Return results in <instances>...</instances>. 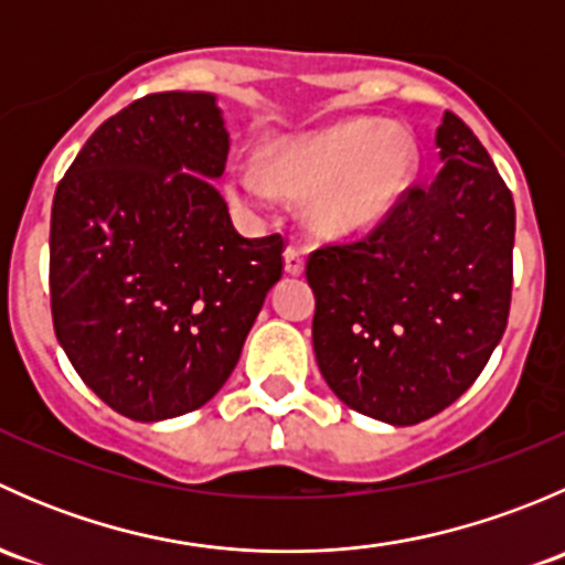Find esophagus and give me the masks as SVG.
Returning a JSON list of instances; mask_svg holds the SVG:
<instances>
[{
	"label": "esophagus",
	"instance_id": "esophagus-1",
	"mask_svg": "<svg viewBox=\"0 0 565 565\" xmlns=\"http://www.w3.org/2000/svg\"><path fill=\"white\" fill-rule=\"evenodd\" d=\"M303 265H306V250L300 246H289L284 250V270L289 273V276H300L303 273Z\"/></svg>",
	"mask_w": 565,
	"mask_h": 565
}]
</instances>
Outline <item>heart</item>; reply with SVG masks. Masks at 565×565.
Segmentation results:
<instances>
[{
  "mask_svg": "<svg viewBox=\"0 0 565 565\" xmlns=\"http://www.w3.org/2000/svg\"><path fill=\"white\" fill-rule=\"evenodd\" d=\"M418 167L413 136L377 119H350L309 136H281L262 147V172L232 169L230 193L259 207L273 188L309 196V221L324 235L369 230L404 196Z\"/></svg>",
  "mask_w": 565,
  "mask_h": 565,
  "instance_id": "1",
  "label": "heart"
}]
</instances>
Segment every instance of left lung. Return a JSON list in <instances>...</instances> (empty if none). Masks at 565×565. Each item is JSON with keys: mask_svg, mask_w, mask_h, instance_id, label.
<instances>
[{"mask_svg": "<svg viewBox=\"0 0 565 565\" xmlns=\"http://www.w3.org/2000/svg\"><path fill=\"white\" fill-rule=\"evenodd\" d=\"M440 172L404 191L369 237L309 256L315 355L355 413L431 418L476 383L511 306L514 199L470 128L446 111Z\"/></svg>", "mask_w": 565, "mask_h": 565, "instance_id": "8db88e82", "label": "left lung"}]
</instances>
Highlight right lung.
Segmentation results:
<instances>
[{
  "mask_svg": "<svg viewBox=\"0 0 565 565\" xmlns=\"http://www.w3.org/2000/svg\"><path fill=\"white\" fill-rule=\"evenodd\" d=\"M226 156L215 95L158 93L108 117L56 185V341L125 418L207 404L281 278L284 237H243L215 188Z\"/></svg>",
  "mask_w": 565,
  "mask_h": 565,
  "instance_id": "add662e5",
  "label": "right lung"
}]
</instances>
